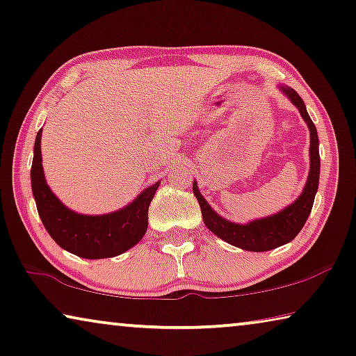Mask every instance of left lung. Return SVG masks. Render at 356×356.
<instances>
[{"instance_id":"obj_1","label":"left lung","mask_w":356,"mask_h":356,"mask_svg":"<svg viewBox=\"0 0 356 356\" xmlns=\"http://www.w3.org/2000/svg\"><path fill=\"white\" fill-rule=\"evenodd\" d=\"M280 89L281 92L299 108L300 116L304 118L310 129V172L299 198H297L293 204L288 206V208L277 212V214L241 225L227 220L224 217L217 214V212L208 204V201L203 198V195L200 193L196 180L193 182V193L200 203L204 225L208 227L214 235L219 236L220 240L252 252L270 251V249L283 246L286 243L294 240L297 233L302 230V227L305 225L307 219H309L318 190V182H320V152H318L320 142H318L316 127L314 124V121L310 120L309 113H307L305 104L304 100L300 99V95L297 94L293 88L281 86Z\"/></svg>"}]
</instances>
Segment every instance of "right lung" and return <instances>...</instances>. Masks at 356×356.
<instances>
[{"label":"right lung","instance_id":"add662e5","mask_svg":"<svg viewBox=\"0 0 356 356\" xmlns=\"http://www.w3.org/2000/svg\"><path fill=\"white\" fill-rule=\"evenodd\" d=\"M41 129L31 163V190L42 225L65 251L84 259L115 257L136 246L145 235L150 206L160 182L150 185L126 208L104 216H84L68 209L51 192L41 164Z\"/></svg>","mask_w":356,"mask_h":356}]
</instances>
